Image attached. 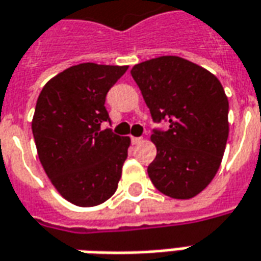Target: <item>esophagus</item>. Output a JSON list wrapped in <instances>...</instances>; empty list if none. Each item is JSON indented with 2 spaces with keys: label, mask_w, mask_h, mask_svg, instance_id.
Segmentation results:
<instances>
[{
  "label": "esophagus",
  "mask_w": 261,
  "mask_h": 261,
  "mask_svg": "<svg viewBox=\"0 0 261 261\" xmlns=\"http://www.w3.org/2000/svg\"><path fill=\"white\" fill-rule=\"evenodd\" d=\"M141 141H143V138L141 137H131V143H133V144H140Z\"/></svg>",
  "instance_id": "obj_1"
}]
</instances>
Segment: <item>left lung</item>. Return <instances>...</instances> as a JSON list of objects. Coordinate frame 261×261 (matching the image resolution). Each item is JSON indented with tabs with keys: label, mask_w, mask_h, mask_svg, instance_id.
<instances>
[{
	"label": "left lung",
	"mask_w": 261,
	"mask_h": 261,
	"mask_svg": "<svg viewBox=\"0 0 261 261\" xmlns=\"http://www.w3.org/2000/svg\"><path fill=\"white\" fill-rule=\"evenodd\" d=\"M131 75L154 121L157 155L147 173L154 187L177 200L197 196L219 171L228 138V100L219 79L181 57L163 56L136 64Z\"/></svg>",
	"instance_id": "obj_1"
}]
</instances>
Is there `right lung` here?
<instances>
[{"label": "right lung", "instance_id": "1", "mask_svg": "<svg viewBox=\"0 0 261 261\" xmlns=\"http://www.w3.org/2000/svg\"><path fill=\"white\" fill-rule=\"evenodd\" d=\"M128 65L83 63L42 87L33 128L38 159L49 181L79 207L104 203L117 190L130 137L102 130L110 121L106 95Z\"/></svg>", "mask_w": 261, "mask_h": 261}]
</instances>
